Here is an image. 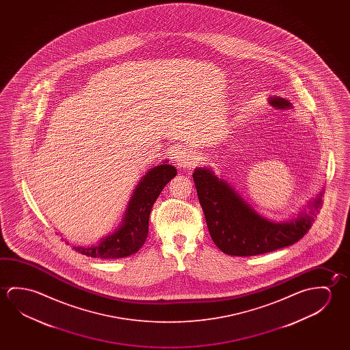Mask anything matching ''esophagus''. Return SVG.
Segmentation results:
<instances>
[{"mask_svg": "<svg viewBox=\"0 0 350 350\" xmlns=\"http://www.w3.org/2000/svg\"><path fill=\"white\" fill-rule=\"evenodd\" d=\"M174 161L178 168H189L196 163L198 156L190 150H180L174 157Z\"/></svg>", "mask_w": 350, "mask_h": 350, "instance_id": "34e87169", "label": "esophagus"}]
</instances>
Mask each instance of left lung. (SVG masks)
<instances>
[{
  "label": "left lung",
  "mask_w": 350,
  "mask_h": 350,
  "mask_svg": "<svg viewBox=\"0 0 350 350\" xmlns=\"http://www.w3.org/2000/svg\"><path fill=\"white\" fill-rule=\"evenodd\" d=\"M269 101L275 109H293L286 98L275 96ZM193 179L212 241L230 256H254L297 243L310 230L321 200L320 194L310 202L308 213L304 211L297 218L273 222L260 216L210 168H196Z\"/></svg>",
  "instance_id": "1"
}]
</instances>
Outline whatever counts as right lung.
Wrapping results in <instances>:
<instances>
[{"instance_id":"obj_1","label":"right lung","mask_w":350,"mask_h":350,"mask_svg":"<svg viewBox=\"0 0 350 350\" xmlns=\"http://www.w3.org/2000/svg\"><path fill=\"white\" fill-rule=\"evenodd\" d=\"M176 174L177 170L167 162L152 167L134 189L120 227L112 234L103 238L96 245L73 247V249L86 256L98 258H126L135 254L143 247L149 233L152 205L165 185Z\"/></svg>"}]
</instances>
